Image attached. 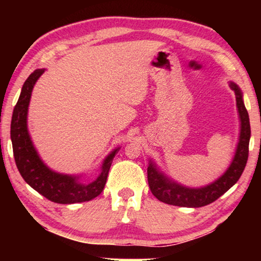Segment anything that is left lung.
Wrapping results in <instances>:
<instances>
[{
  "label": "left lung",
  "instance_id": "1",
  "mask_svg": "<svg viewBox=\"0 0 261 261\" xmlns=\"http://www.w3.org/2000/svg\"><path fill=\"white\" fill-rule=\"evenodd\" d=\"M230 88L235 92L237 106L241 121L240 139L237 153L231 162L229 169L219 179L206 187L199 189L185 188L183 185L169 180L162 172H159L154 164L149 163L147 167V179L152 194L159 201L171 205L188 206V208H199L215 202L224 192H227L239 180L244 172L248 159V145L251 138V124L247 109L242 101V92L237 84L230 83Z\"/></svg>",
  "mask_w": 261,
  "mask_h": 261
}]
</instances>
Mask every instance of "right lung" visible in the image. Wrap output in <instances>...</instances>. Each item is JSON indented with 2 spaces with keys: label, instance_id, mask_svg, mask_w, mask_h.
Returning <instances> with one entry per match:
<instances>
[{
  "label": "right lung",
  "instance_id": "right-lung-1",
  "mask_svg": "<svg viewBox=\"0 0 261 261\" xmlns=\"http://www.w3.org/2000/svg\"><path fill=\"white\" fill-rule=\"evenodd\" d=\"M44 71V69H38L30 74L13 112L10 138L17 170L28 185L49 201L60 204L88 202L103 191L113 159L120 148L114 149L107 156L97 179L89 184L81 183L78 177L53 172L41 162L27 130V110L35 82Z\"/></svg>",
  "mask_w": 261,
  "mask_h": 261
}]
</instances>
